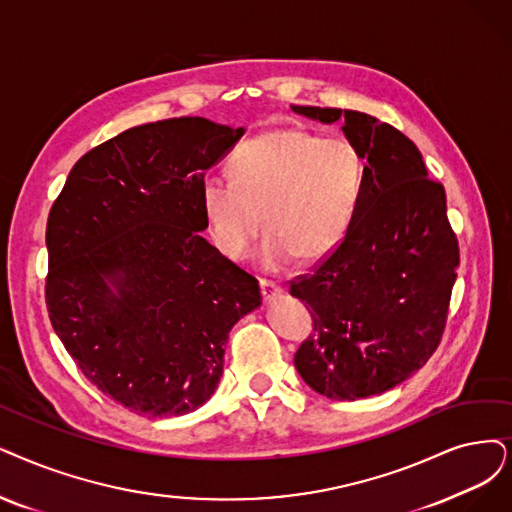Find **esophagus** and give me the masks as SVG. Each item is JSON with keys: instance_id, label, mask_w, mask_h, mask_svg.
<instances>
[{"instance_id": "esophagus-1", "label": "esophagus", "mask_w": 512, "mask_h": 512, "mask_svg": "<svg viewBox=\"0 0 512 512\" xmlns=\"http://www.w3.org/2000/svg\"><path fill=\"white\" fill-rule=\"evenodd\" d=\"M260 292H262V298L264 300H275L277 296L283 294L281 285L271 281V279H260Z\"/></svg>"}]
</instances>
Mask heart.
I'll return each mask as SVG.
<instances>
[{
  "instance_id": "obj_1",
  "label": "heart",
  "mask_w": 512,
  "mask_h": 512,
  "mask_svg": "<svg viewBox=\"0 0 512 512\" xmlns=\"http://www.w3.org/2000/svg\"><path fill=\"white\" fill-rule=\"evenodd\" d=\"M231 174H208L201 208L208 233L231 260L248 258L262 233V262L283 269L294 260L319 262L349 233L363 161L346 138H319L288 128L260 134L231 157Z\"/></svg>"
}]
</instances>
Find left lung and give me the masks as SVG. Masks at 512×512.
I'll use <instances>...</instances> for the list:
<instances>
[{"mask_svg":"<svg viewBox=\"0 0 512 512\" xmlns=\"http://www.w3.org/2000/svg\"><path fill=\"white\" fill-rule=\"evenodd\" d=\"M334 124L359 151L363 187L349 233L311 275L290 281L313 332L294 355L323 397L355 401L410 378L441 342L460 264L445 189L414 142L367 113L294 107Z\"/></svg>","mask_w":512,"mask_h":512,"instance_id":"1","label":"left lung"}]
</instances>
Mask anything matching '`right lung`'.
<instances>
[{"label":"right lung","instance_id":"1","mask_svg":"<svg viewBox=\"0 0 512 512\" xmlns=\"http://www.w3.org/2000/svg\"><path fill=\"white\" fill-rule=\"evenodd\" d=\"M243 128L203 117L142 124L81 157L48 216L46 306L100 393L149 418L206 403L256 277L201 237V182Z\"/></svg>","mask_w":512,"mask_h":512}]
</instances>
